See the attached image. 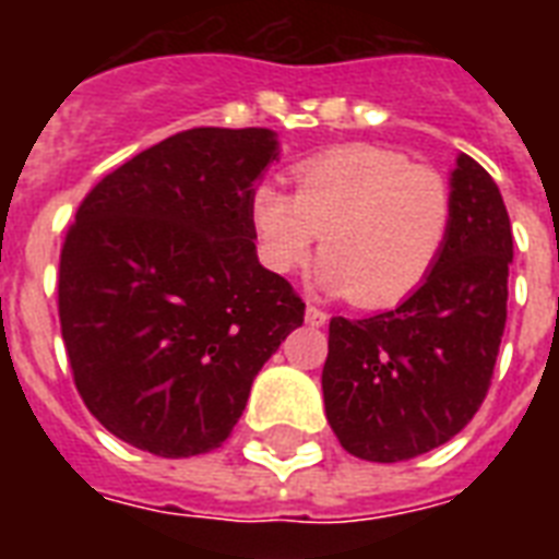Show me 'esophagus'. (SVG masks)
<instances>
[{"mask_svg": "<svg viewBox=\"0 0 559 559\" xmlns=\"http://www.w3.org/2000/svg\"><path fill=\"white\" fill-rule=\"evenodd\" d=\"M305 319H307V324H313V328H322V324L328 322V313H324V310H319V307L307 305Z\"/></svg>", "mask_w": 559, "mask_h": 559, "instance_id": "34e87169", "label": "esophagus"}]
</instances>
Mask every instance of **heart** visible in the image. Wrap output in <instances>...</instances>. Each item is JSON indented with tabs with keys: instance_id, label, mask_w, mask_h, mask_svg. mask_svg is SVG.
<instances>
[{
	"instance_id": "heart-1",
	"label": "heart",
	"mask_w": 559,
	"mask_h": 559,
	"mask_svg": "<svg viewBox=\"0 0 559 559\" xmlns=\"http://www.w3.org/2000/svg\"><path fill=\"white\" fill-rule=\"evenodd\" d=\"M296 193H249L258 258L275 275L305 270L322 237L319 287L366 310L400 305L432 275L452 231L438 170L377 144H345L293 170Z\"/></svg>"
}]
</instances>
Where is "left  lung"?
<instances>
[{"label": "left lung", "instance_id": "1", "mask_svg": "<svg viewBox=\"0 0 559 559\" xmlns=\"http://www.w3.org/2000/svg\"><path fill=\"white\" fill-rule=\"evenodd\" d=\"M452 231L417 293L371 319H331L328 424L380 464L441 447L481 406L508 319L513 235L493 177L467 153L450 174Z\"/></svg>", "mask_w": 559, "mask_h": 559}]
</instances>
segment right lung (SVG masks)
Returning a JSON list of instances; mask_svg holds the SVG:
<instances>
[{"mask_svg": "<svg viewBox=\"0 0 559 559\" xmlns=\"http://www.w3.org/2000/svg\"><path fill=\"white\" fill-rule=\"evenodd\" d=\"M278 159L266 127H197L100 179L60 252L57 307L83 403L162 459L217 450L305 301L263 270L249 193Z\"/></svg>", "mask_w": 559, "mask_h": 559, "instance_id": "add662e5", "label": "right lung"}]
</instances>
